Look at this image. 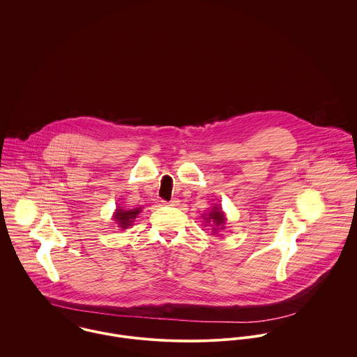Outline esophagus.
Returning a JSON list of instances; mask_svg holds the SVG:
<instances>
[{
    "label": "esophagus",
    "instance_id": "obj_1",
    "mask_svg": "<svg viewBox=\"0 0 357 357\" xmlns=\"http://www.w3.org/2000/svg\"><path fill=\"white\" fill-rule=\"evenodd\" d=\"M178 202H180V201L174 198V199H172L170 202H166V204H169V206H177V204H178Z\"/></svg>",
    "mask_w": 357,
    "mask_h": 357
}]
</instances>
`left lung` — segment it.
<instances>
[{
  "mask_svg": "<svg viewBox=\"0 0 357 357\" xmlns=\"http://www.w3.org/2000/svg\"><path fill=\"white\" fill-rule=\"evenodd\" d=\"M204 220H206L207 224H211L214 232H215L218 228L222 229V228H224V224H225V215H224V213H222V210H221L220 206H214L213 210L207 214V217H206Z\"/></svg>",
  "mask_w": 357,
  "mask_h": 357,
  "instance_id": "8db88e82",
  "label": "left lung"
}]
</instances>
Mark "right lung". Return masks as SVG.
I'll return each mask as SVG.
<instances>
[{"instance_id":"right-lung-1","label":"right lung","mask_w":357,"mask_h":357,"mask_svg":"<svg viewBox=\"0 0 357 357\" xmlns=\"http://www.w3.org/2000/svg\"><path fill=\"white\" fill-rule=\"evenodd\" d=\"M142 211L140 207H136V208H130V210H126V208H122L121 206H118L116 211L114 213V221H116L118 227L122 228V229H126L132 225L133 220L137 217V214Z\"/></svg>"}]
</instances>
